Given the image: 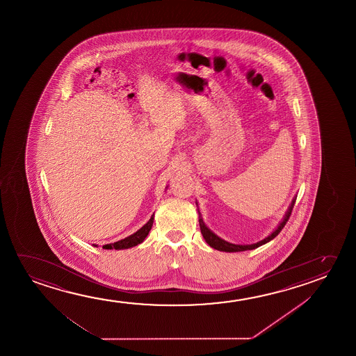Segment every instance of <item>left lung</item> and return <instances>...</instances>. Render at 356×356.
Listing matches in <instances>:
<instances>
[{
  "label": "left lung",
  "mask_w": 356,
  "mask_h": 356,
  "mask_svg": "<svg viewBox=\"0 0 356 356\" xmlns=\"http://www.w3.org/2000/svg\"><path fill=\"white\" fill-rule=\"evenodd\" d=\"M296 197L292 200V202H291V206L289 207V211L286 212L284 214V219H282V222L280 223L279 227L276 228V229L270 234V236H266L265 239L263 241H257L255 244H246V245H239V244H233V243H229V241H225V239H222V238H219L218 236H216L212 230L208 228L207 225H204V222H203L202 217H201V213H200V211H198V216H200V219H198V222H200V228H201V233H202L203 238H204V241H207V244L209 246H212L213 249L216 250H219V252H245V250H252V249H257L259 246L264 245V244H266L270 241H273L275 236H279L280 232L282 230L286 223H287V220L290 219L291 212H292V209H293V206H295ZM197 204V202H196Z\"/></svg>",
  "instance_id": "1"
}]
</instances>
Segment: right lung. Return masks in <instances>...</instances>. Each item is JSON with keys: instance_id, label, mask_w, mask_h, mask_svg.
<instances>
[{"instance_id": "add662e5", "label": "right lung", "mask_w": 356, "mask_h": 356, "mask_svg": "<svg viewBox=\"0 0 356 356\" xmlns=\"http://www.w3.org/2000/svg\"><path fill=\"white\" fill-rule=\"evenodd\" d=\"M154 222V214L152 216V218L149 219L147 225H143L140 229L137 230L134 234L127 236L122 241H115V243H111V244H106L102 246L104 249H115V250H122V249H128V248H133V246L138 245L144 241V239L147 238L149 234V232L153 227Z\"/></svg>"}]
</instances>
